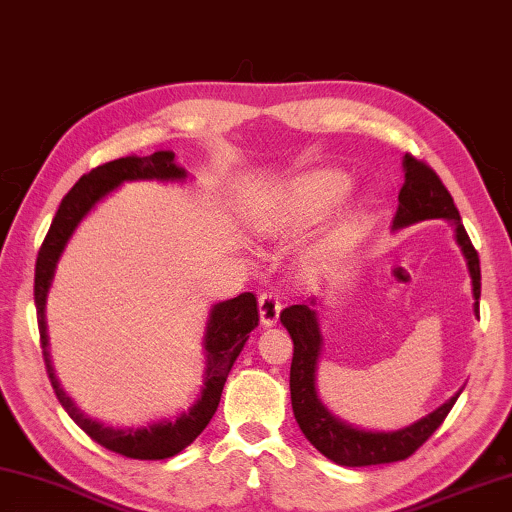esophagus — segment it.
<instances>
[{"label": "esophagus", "instance_id": "esophagus-1", "mask_svg": "<svg viewBox=\"0 0 512 512\" xmlns=\"http://www.w3.org/2000/svg\"><path fill=\"white\" fill-rule=\"evenodd\" d=\"M280 300L273 294H262L259 296V321H262L264 328H271L280 319Z\"/></svg>", "mask_w": 512, "mask_h": 512}]
</instances>
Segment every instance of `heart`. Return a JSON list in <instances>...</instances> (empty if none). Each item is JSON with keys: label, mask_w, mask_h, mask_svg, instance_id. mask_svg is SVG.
<instances>
[{"label": "heart", "mask_w": 512, "mask_h": 512, "mask_svg": "<svg viewBox=\"0 0 512 512\" xmlns=\"http://www.w3.org/2000/svg\"><path fill=\"white\" fill-rule=\"evenodd\" d=\"M353 191V177L339 168H314L282 184L255 212V227L271 241H289L305 234L328 216ZM367 205L358 202L339 216L332 230L312 250V262H323L339 253L360 230Z\"/></svg>", "instance_id": "heart-1"}]
</instances>
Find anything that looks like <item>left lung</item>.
<instances>
[{
  "instance_id": "8db88e82",
  "label": "left lung",
  "mask_w": 512,
  "mask_h": 512,
  "mask_svg": "<svg viewBox=\"0 0 512 512\" xmlns=\"http://www.w3.org/2000/svg\"><path fill=\"white\" fill-rule=\"evenodd\" d=\"M405 182L399 191V209H396L392 230H403L421 221H435L444 218L453 225V237L465 255L469 278H472L474 294V314L478 316V298H481V264L478 253L469 241L465 225L460 223V214L453 205L451 193L446 191L440 177L424 161L405 154L403 157ZM319 298H310L303 305H291L280 312L282 326L289 330L294 339V360H291L289 389H291V408L298 421L300 431L314 444L323 456L344 467H367V465H385V462L405 460L412 456L428 437H431L442 421L449 415L458 394L440 408L428 412L426 417L412 421L410 426L396 428V431H369L348 421L339 419L328 405L321 401L319 389H316V371H319L321 353H323V335L319 312L314 307Z\"/></svg>"
}]
</instances>
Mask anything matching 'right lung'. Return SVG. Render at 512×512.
<instances>
[{"instance_id":"right-lung-1","label":"right lung","mask_w":512,"mask_h":512,"mask_svg":"<svg viewBox=\"0 0 512 512\" xmlns=\"http://www.w3.org/2000/svg\"><path fill=\"white\" fill-rule=\"evenodd\" d=\"M189 173L175 161V152L159 150L148 157H123L109 164L97 166L91 173L81 177L72 186L68 196L61 200L59 212L50 225V232L40 246L36 259V280H34V298L38 312V330H40V346H43V358L47 367V376L56 392V399L66 408L72 421L93 437L104 449L116 451L120 456L136 458V460H166L184 451L196 437L205 431L209 421L221 401L223 385L227 373L234 367V360L246 346L250 332L257 328L259 312L255 296L246 291L237 298L221 300L212 305L209 319L205 326V337H202V348H205V373H202V387L198 399L191 403L189 410L177 412L175 417L150 421L145 426H109L100 419L88 417L79 405L70 399L66 389L61 387L56 378L52 358H50V337H47V321H45V305L47 294H50L56 264L66 250L68 241L79 227V223L100 205V202L111 196L120 184L125 182H186Z\"/></svg>"}]
</instances>
